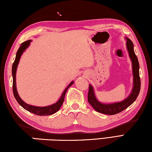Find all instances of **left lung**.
<instances>
[{"label": "left lung", "mask_w": 152, "mask_h": 152, "mask_svg": "<svg viewBox=\"0 0 152 152\" xmlns=\"http://www.w3.org/2000/svg\"><path fill=\"white\" fill-rule=\"evenodd\" d=\"M126 47L128 49L129 58H130L132 64V72H133V88H132V92L130 94L125 100L119 102H115L112 104H104L99 102L96 98L94 93V90L92 85H89V90H88V100L91 106L93 107L96 111L102 113V114L107 115H114L122 112L123 110L126 109L134 102L140 93V86H141V82H140V72H139V62L136 54L134 52V45L130 39L126 38Z\"/></svg>", "instance_id": "obj_1"}]
</instances>
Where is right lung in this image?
Returning <instances> with one entry per match:
<instances>
[{"instance_id":"right-lung-1","label":"right lung","mask_w":152,"mask_h":152,"mask_svg":"<svg viewBox=\"0 0 152 152\" xmlns=\"http://www.w3.org/2000/svg\"><path fill=\"white\" fill-rule=\"evenodd\" d=\"M30 42L31 40H26L25 42H24L21 44L20 48H18L17 52H16V58L15 60V62H14L12 67V89H13V94L14 96H15V98L17 101V102L20 105V106L23 107V108L25 109L27 111L32 113V114H34L38 115H52L56 113V112L58 111L60 107H61L62 105L64 102V97L65 94L66 93L67 90L69 87H70L73 84L74 81L71 82L70 84H69L67 88L64 90L62 94L60 96V98L58 100L56 103L54 104H52L50 106H45V107H38V106H32V105L27 104L26 103L24 102L22 100L20 96H19L17 90H16V68H17L19 60L21 57V55L23 54L24 50L28 47Z\"/></svg>"}]
</instances>
